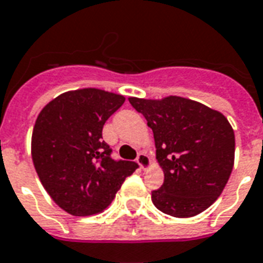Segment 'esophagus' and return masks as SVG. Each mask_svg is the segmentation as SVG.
Wrapping results in <instances>:
<instances>
[{"instance_id": "34e87169", "label": "esophagus", "mask_w": 263, "mask_h": 263, "mask_svg": "<svg viewBox=\"0 0 263 263\" xmlns=\"http://www.w3.org/2000/svg\"><path fill=\"white\" fill-rule=\"evenodd\" d=\"M136 163L139 164V167L142 168L143 171H146V170L152 165V160H150V157L146 153H139V156L136 158Z\"/></svg>"}]
</instances>
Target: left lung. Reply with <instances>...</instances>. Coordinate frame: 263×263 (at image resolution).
Listing matches in <instances>:
<instances>
[{
	"label": "left lung",
	"instance_id": "1",
	"mask_svg": "<svg viewBox=\"0 0 263 263\" xmlns=\"http://www.w3.org/2000/svg\"><path fill=\"white\" fill-rule=\"evenodd\" d=\"M145 116L164 183L152 201L167 215L190 218L215 203L234 164V131L223 114L182 96L128 98Z\"/></svg>",
	"mask_w": 263,
	"mask_h": 263
}]
</instances>
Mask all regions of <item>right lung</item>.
<instances>
[{"label": "right lung", "instance_id": "right-lung-1", "mask_svg": "<svg viewBox=\"0 0 263 263\" xmlns=\"http://www.w3.org/2000/svg\"><path fill=\"white\" fill-rule=\"evenodd\" d=\"M125 102L120 93L83 88L56 96L40 111L31 158L51 198L74 216L105 211L138 164L114 161L102 138L107 118Z\"/></svg>", "mask_w": 263, "mask_h": 263}]
</instances>
